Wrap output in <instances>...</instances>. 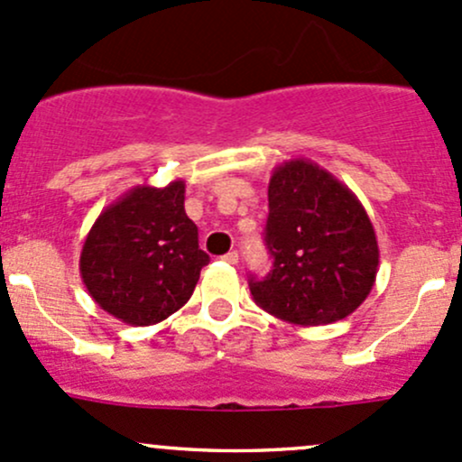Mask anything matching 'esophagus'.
I'll return each instance as SVG.
<instances>
[{"instance_id":"1","label":"esophagus","mask_w":462,"mask_h":462,"mask_svg":"<svg viewBox=\"0 0 462 462\" xmlns=\"http://www.w3.org/2000/svg\"><path fill=\"white\" fill-rule=\"evenodd\" d=\"M221 258L226 263H230V265H236V263H239V254H236V252H227V254H223Z\"/></svg>"}]
</instances>
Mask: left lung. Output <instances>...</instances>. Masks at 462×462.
I'll list each match as a JSON object with an SVG mask.
<instances>
[{"mask_svg":"<svg viewBox=\"0 0 462 462\" xmlns=\"http://www.w3.org/2000/svg\"><path fill=\"white\" fill-rule=\"evenodd\" d=\"M265 243L273 270L250 278L263 311L298 327L351 316L368 298L379 270L374 227L346 184L296 157L270 177Z\"/></svg>","mask_w":462,"mask_h":462,"instance_id":"1","label":"left lung"}]
</instances>
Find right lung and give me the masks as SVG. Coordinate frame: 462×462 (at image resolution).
Here are the masks:
<instances>
[{
    "instance_id": "1",
    "label": "right lung",
    "mask_w": 462,
    "mask_h": 462,
    "mask_svg": "<svg viewBox=\"0 0 462 462\" xmlns=\"http://www.w3.org/2000/svg\"><path fill=\"white\" fill-rule=\"evenodd\" d=\"M186 184H142L94 221L80 252V278L103 311L131 327H149L189 302L208 254L184 210Z\"/></svg>"
}]
</instances>
